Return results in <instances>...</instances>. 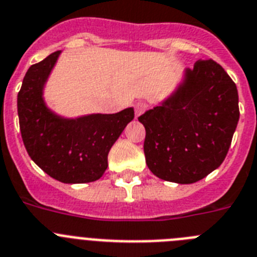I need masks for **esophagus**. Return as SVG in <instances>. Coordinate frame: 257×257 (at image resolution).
<instances>
[{
  "label": "esophagus",
  "instance_id": "1",
  "mask_svg": "<svg viewBox=\"0 0 257 257\" xmlns=\"http://www.w3.org/2000/svg\"><path fill=\"white\" fill-rule=\"evenodd\" d=\"M147 103L146 102H144V101H140V102H137V103L135 104V111H136V116H140V115H142V113L145 112V111L147 110Z\"/></svg>",
  "mask_w": 257,
  "mask_h": 257
}]
</instances>
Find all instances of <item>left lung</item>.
Here are the masks:
<instances>
[{
    "mask_svg": "<svg viewBox=\"0 0 257 257\" xmlns=\"http://www.w3.org/2000/svg\"><path fill=\"white\" fill-rule=\"evenodd\" d=\"M146 164L156 177L194 184L221 166L239 120L238 90L212 59L187 68L176 90L138 117Z\"/></svg>",
    "mask_w": 257,
    "mask_h": 257,
    "instance_id": "obj_1",
    "label": "left lung"
}]
</instances>
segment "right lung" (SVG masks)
<instances>
[{
  "instance_id": "1",
  "label": "right lung",
  "mask_w": 257,
  "mask_h": 257,
  "mask_svg": "<svg viewBox=\"0 0 257 257\" xmlns=\"http://www.w3.org/2000/svg\"><path fill=\"white\" fill-rule=\"evenodd\" d=\"M61 51L28 68L18 93L22 138L31 159L64 184L93 182L107 169V156L135 117L129 107L117 113H90L67 119L49 108L44 88Z\"/></svg>"
}]
</instances>
